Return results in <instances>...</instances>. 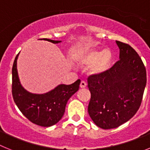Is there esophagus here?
Here are the masks:
<instances>
[{"label": "esophagus", "mask_w": 150, "mask_h": 150, "mask_svg": "<svg viewBox=\"0 0 150 150\" xmlns=\"http://www.w3.org/2000/svg\"><path fill=\"white\" fill-rule=\"evenodd\" d=\"M80 88H85V87H86V83L85 81H81V83H80Z\"/></svg>", "instance_id": "1"}]
</instances>
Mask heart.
<instances>
[{
	"label": "heart",
	"mask_w": 150,
	"mask_h": 150,
	"mask_svg": "<svg viewBox=\"0 0 150 150\" xmlns=\"http://www.w3.org/2000/svg\"><path fill=\"white\" fill-rule=\"evenodd\" d=\"M113 62V54L109 49L102 51L89 50L85 51L79 57V64L82 67H91V73L95 75H101L107 72Z\"/></svg>",
	"instance_id": "b5f03b06"
}]
</instances>
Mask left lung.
Instances as JSON below:
<instances>
[{
	"instance_id": "8db88e82",
	"label": "left lung",
	"mask_w": 150,
	"mask_h": 150,
	"mask_svg": "<svg viewBox=\"0 0 150 150\" xmlns=\"http://www.w3.org/2000/svg\"><path fill=\"white\" fill-rule=\"evenodd\" d=\"M116 44L120 60L104 74L88 77V114L103 129L117 128L134 116L146 84V67L137 52L127 43Z\"/></svg>"
}]
</instances>
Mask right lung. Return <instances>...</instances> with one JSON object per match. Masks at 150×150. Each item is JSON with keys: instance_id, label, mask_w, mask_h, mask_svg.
Masks as SVG:
<instances>
[{"instance_id": "right-lung-1", "label": "right lung", "mask_w": 150, "mask_h": 150, "mask_svg": "<svg viewBox=\"0 0 150 150\" xmlns=\"http://www.w3.org/2000/svg\"><path fill=\"white\" fill-rule=\"evenodd\" d=\"M52 43L61 41L43 38ZM16 57L12 68V94L16 104L29 121L43 127L56 124L63 116L67 100L79 90L80 79L71 85L61 84L47 93L33 94L22 87L17 71Z\"/></svg>"}]
</instances>
